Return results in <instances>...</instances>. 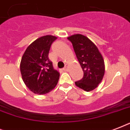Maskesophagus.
<instances>
[{
  "label": "esophagus",
  "instance_id": "esophagus-1",
  "mask_svg": "<svg viewBox=\"0 0 130 130\" xmlns=\"http://www.w3.org/2000/svg\"><path fill=\"white\" fill-rule=\"evenodd\" d=\"M68 68H69V67H68V65H65V67L63 69V71H68Z\"/></svg>",
  "mask_w": 130,
  "mask_h": 130
}]
</instances>
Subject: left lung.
I'll list each match as a JSON object with an SVG mask.
<instances>
[{
  "instance_id": "1",
  "label": "left lung",
  "mask_w": 130,
  "mask_h": 130,
  "mask_svg": "<svg viewBox=\"0 0 130 130\" xmlns=\"http://www.w3.org/2000/svg\"><path fill=\"white\" fill-rule=\"evenodd\" d=\"M73 45L77 59L84 71L82 79L75 85L86 92L98 86L105 74V63L96 46L88 38L75 34L67 38Z\"/></svg>"
}]
</instances>
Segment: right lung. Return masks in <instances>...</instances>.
I'll use <instances>...</instances> for the list:
<instances>
[{"instance_id":"obj_1","label":"right lung","mask_w":130,"mask_h":130,"mask_svg":"<svg viewBox=\"0 0 130 130\" xmlns=\"http://www.w3.org/2000/svg\"><path fill=\"white\" fill-rule=\"evenodd\" d=\"M57 37L47 35L38 38L25 50L20 64L21 76L26 86L38 94H45L57 86L59 73L48 58L50 48Z\"/></svg>"}]
</instances>
